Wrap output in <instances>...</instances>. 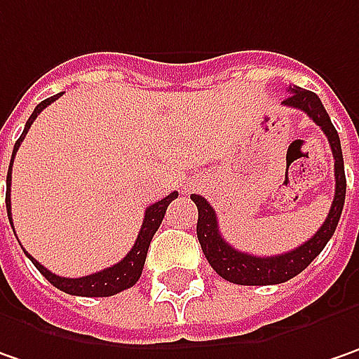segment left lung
Masks as SVG:
<instances>
[{
    "label": "left lung",
    "mask_w": 359,
    "mask_h": 359,
    "mask_svg": "<svg viewBox=\"0 0 359 359\" xmlns=\"http://www.w3.org/2000/svg\"><path fill=\"white\" fill-rule=\"evenodd\" d=\"M287 92L289 96L283 100V106L304 110L327 136V142L332 147L335 161L334 203L327 212V219L323 221L320 231L309 241H305L304 245H299L297 249H293L289 253L273 255V257H257V255H249V253H243L239 249L231 247L219 231L217 212L209 205V201L201 195H191L196 209H198L196 237H198L205 257L210 263V267L223 279L237 283V285H275V283H285L291 277L299 275L313 259L320 255L323 247L332 239L335 226L339 223V217H341V209H344L346 172H344V156H341V144H339L337 130L334 128L318 94L299 86L289 88Z\"/></svg>",
    "instance_id": "left-lung-1"
}]
</instances>
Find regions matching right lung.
<instances>
[{
    "label": "right lung",
    "mask_w": 359,
    "mask_h": 359,
    "mask_svg": "<svg viewBox=\"0 0 359 359\" xmlns=\"http://www.w3.org/2000/svg\"><path fill=\"white\" fill-rule=\"evenodd\" d=\"M62 94H55L52 98H46L43 102H39L38 106H36V110L32 112V116L27 118V122H25V128L22 136L18 138V142H15V147H13V154H11V163H9L8 168V191H6V207H8V217H9V223H11V229H13V221H11V201H9V193H11V164H13V158H15V152L20 149V144L24 142L25 134L29 130V126H32V122L38 118V114L46 108V106H50L52 102L57 100ZM179 196V193L175 191V193H170L168 196H164L161 198L158 203H154V205H150L147 212H144V221H142V226H140V233H138V237H136V243H134V247L130 249V253L126 255V257L122 259V261H118L116 265H112V267H106V269H102L98 273H92V275H86V277H60V275H55V273L48 271L39 261L32 257V255H27V251H25V255L32 259V263L36 265V269H38L54 287H57L60 291H66V293H70V295H82V297H110V295H116L120 291H124V289L133 287L134 283L140 279V275H142V267H144V261H147V253H149V245L152 241V237H154V233L158 231V226L163 223L164 219V212H166V207L170 205V201H175Z\"/></svg>",
    "instance_id": "1"
}]
</instances>
